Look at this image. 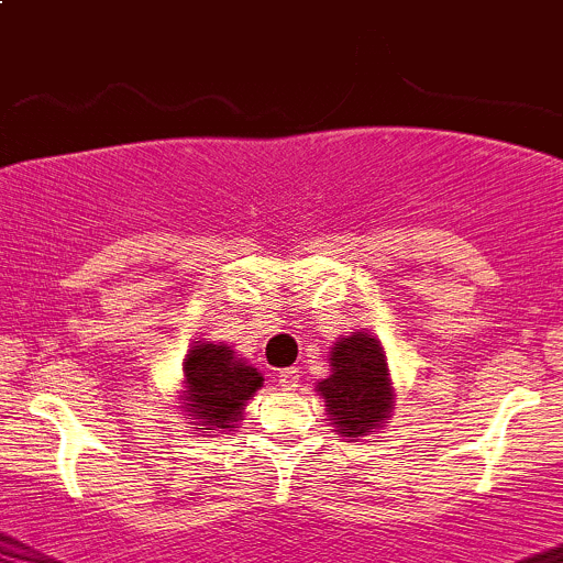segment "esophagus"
<instances>
[{
    "label": "esophagus",
    "instance_id": "esophagus-1",
    "mask_svg": "<svg viewBox=\"0 0 563 563\" xmlns=\"http://www.w3.org/2000/svg\"><path fill=\"white\" fill-rule=\"evenodd\" d=\"M282 390H295L298 387V379H300V368H284L282 371Z\"/></svg>",
    "mask_w": 563,
    "mask_h": 563
}]
</instances>
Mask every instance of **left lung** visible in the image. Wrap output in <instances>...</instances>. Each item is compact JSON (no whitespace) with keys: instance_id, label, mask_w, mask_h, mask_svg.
<instances>
[{"instance_id":"1","label":"left lung","mask_w":563,"mask_h":563,"mask_svg":"<svg viewBox=\"0 0 563 563\" xmlns=\"http://www.w3.org/2000/svg\"><path fill=\"white\" fill-rule=\"evenodd\" d=\"M330 366L333 374L317 382V390L328 407L324 411L333 420L330 426L350 439L368 437L374 428H382L396 409V398L379 339L361 330L335 341L330 350Z\"/></svg>"}]
</instances>
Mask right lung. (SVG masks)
<instances>
[{
  "label": "right lung",
  "instance_id": "add662e5",
  "mask_svg": "<svg viewBox=\"0 0 563 563\" xmlns=\"http://www.w3.org/2000/svg\"><path fill=\"white\" fill-rule=\"evenodd\" d=\"M184 411L202 433L235 428L249 398L263 387V374L235 357L228 344H200L189 350L184 363Z\"/></svg>",
  "mask_w": 563,
  "mask_h": 563
}]
</instances>
